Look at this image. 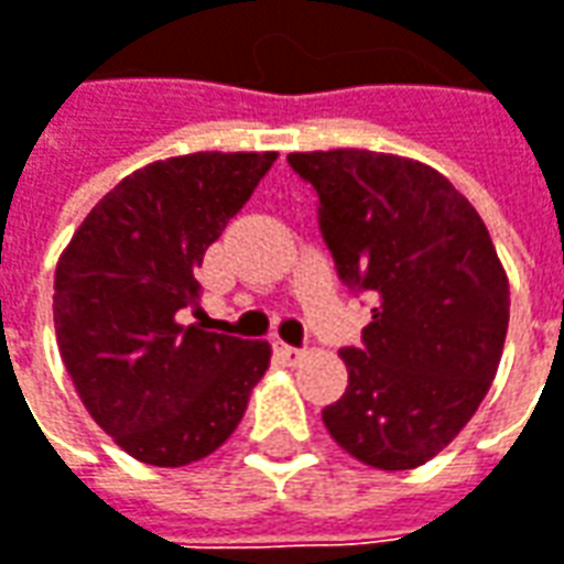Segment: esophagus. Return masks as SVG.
Segmentation results:
<instances>
[{
    "instance_id": "1",
    "label": "esophagus",
    "mask_w": 564,
    "mask_h": 564,
    "mask_svg": "<svg viewBox=\"0 0 564 564\" xmlns=\"http://www.w3.org/2000/svg\"><path fill=\"white\" fill-rule=\"evenodd\" d=\"M274 351H278V358H281L283 364H299L302 358H305V351H302V348L283 346V343H278V346H274Z\"/></svg>"
}]
</instances>
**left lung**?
I'll return each instance as SVG.
<instances>
[{"instance_id": "obj_1", "label": "left lung", "mask_w": 564, "mask_h": 564, "mask_svg": "<svg viewBox=\"0 0 564 564\" xmlns=\"http://www.w3.org/2000/svg\"><path fill=\"white\" fill-rule=\"evenodd\" d=\"M317 191L343 283L377 296L361 348H343V398L324 426L373 469H416L459 435L491 389L509 327V281L491 234L420 160L377 151L290 153Z\"/></svg>"}]
</instances>
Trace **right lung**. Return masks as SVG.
Returning a JSON list of instances; mask_svg holds the SVG:
<instances>
[{
  "instance_id": "obj_1",
  "label": "right lung",
  "mask_w": 564,
  "mask_h": 564,
  "mask_svg": "<svg viewBox=\"0 0 564 564\" xmlns=\"http://www.w3.org/2000/svg\"><path fill=\"white\" fill-rule=\"evenodd\" d=\"M278 153L200 151L148 163L95 203L55 268L61 361L91 420L129 457L187 466L243 420L268 343L197 324L194 271Z\"/></svg>"
}]
</instances>
